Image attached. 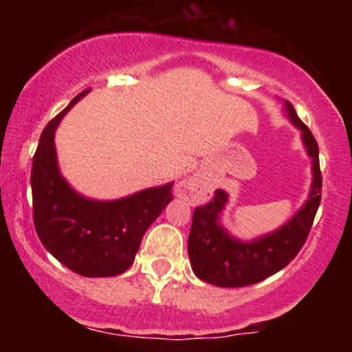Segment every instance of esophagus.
<instances>
[{
	"mask_svg": "<svg viewBox=\"0 0 352 352\" xmlns=\"http://www.w3.org/2000/svg\"><path fill=\"white\" fill-rule=\"evenodd\" d=\"M205 190H207V180L200 175H193L190 179L180 182L177 185V197H182V199L195 200L199 199L200 195H204Z\"/></svg>",
	"mask_w": 352,
	"mask_h": 352,
	"instance_id": "esophagus-1",
	"label": "esophagus"
}]
</instances>
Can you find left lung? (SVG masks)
Instances as JSON below:
<instances>
[{"label":"left lung","mask_w":352,"mask_h":352,"mask_svg":"<svg viewBox=\"0 0 352 352\" xmlns=\"http://www.w3.org/2000/svg\"><path fill=\"white\" fill-rule=\"evenodd\" d=\"M285 107L289 120L301 131L302 144L313 162V184L308 200L281 228L252 241H241L220 225L221 210L228 201V195L223 190H215L213 199L193 212L188 235L190 263L201 281L225 288H240L263 281L285 268L308 238L321 201L319 148L316 139L292 104L285 102Z\"/></svg>","instance_id":"left-lung-1"}]
</instances>
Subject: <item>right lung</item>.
<instances>
[{
	"label": "right lung",
	"instance_id": "obj_1",
	"mask_svg": "<svg viewBox=\"0 0 352 352\" xmlns=\"http://www.w3.org/2000/svg\"><path fill=\"white\" fill-rule=\"evenodd\" d=\"M87 92L76 96L39 137L31 170L33 220L44 248L71 272L117 276L134 263L144 233L172 200L173 182L111 201L86 199L71 188L59 172L54 134L60 119Z\"/></svg>",
	"mask_w": 352,
	"mask_h": 352
}]
</instances>
